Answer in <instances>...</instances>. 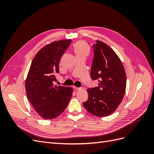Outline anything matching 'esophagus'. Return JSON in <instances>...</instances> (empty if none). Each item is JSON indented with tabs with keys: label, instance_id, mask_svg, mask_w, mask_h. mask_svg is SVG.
<instances>
[{
	"label": "esophagus",
	"instance_id": "34e87169",
	"mask_svg": "<svg viewBox=\"0 0 154 154\" xmlns=\"http://www.w3.org/2000/svg\"><path fill=\"white\" fill-rule=\"evenodd\" d=\"M73 88H74V90H75L76 91L82 90V88H80V87H75V86L73 87Z\"/></svg>",
	"mask_w": 154,
	"mask_h": 154
}]
</instances>
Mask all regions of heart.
Wrapping results in <instances>:
<instances>
[{"mask_svg": "<svg viewBox=\"0 0 154 154\" xmlns=\"http://www.w3.org/2000/svg\"><path fill=\"white\" fill-rule=\"evenodd\" d=\"M74 52L76 54V56H87L89 54L90 49L88 46L83 42H78L74 45Z\"/></svg>", "mask_w": 154, "mask_h": 154, "instance_id": "1", "label": "heart"}]
</instances>
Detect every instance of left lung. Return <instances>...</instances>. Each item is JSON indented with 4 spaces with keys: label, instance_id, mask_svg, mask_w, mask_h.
<instances>
[{
    "label": "left lung",
    "instance_id": "1",
    "mask_svg": "<svg viewBox=\"0 0 154 154\" xmlns=\"http://www.w3.org/2000/svg\"><path fill=\"white\" fill-rule=\"evenodd\" d=\"M96 42L91 76L98 82V87L88 88V100L83 105L91 114L105 117L115 112L123 100L127 78L122 62L114 51L103 42Z\"/></svg>",
    "mask_w": 154,
    "mask_h": 154
}]
</instances>
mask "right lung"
Instances as JSON below:
<instances>
[{
    "instance_id": "add662e5",
    "label": "right lung",
    "mask_w": 154,
    "mask_h": 154,
    "mask_svg": "<svg viewBox=\"0 0 154 154\" xmlns=\"http://www.w3.org/2000/svg\"><path fill=\"white\" fill-rule=\"evenodd\" d=\"M71 40L55 41L42 48L31 62L26 80L27 97L42 118L51 119L58 117L66 109L71 100L72 87L57 86L56 73L59 63Z\"/></svg>"
}]
</instances>
